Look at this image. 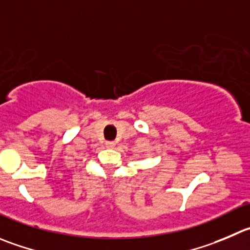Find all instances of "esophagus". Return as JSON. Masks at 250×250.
<instances>
[{"mask_svg": "<svg viewBox=\"0 0 250 250\" xmlns=\"http://www.w3.org/2000/svg\"><path fill=\"white\" fill-rule=\"evenodd\" d=\"M105 146L108 147V148H114V147H115V142H113V141H108L105 144Z\"/></svg>", "mask_w": 250, "mask_h": 250, "instance_id": "obj_1", "label": "esophagus"}]
</instances>
